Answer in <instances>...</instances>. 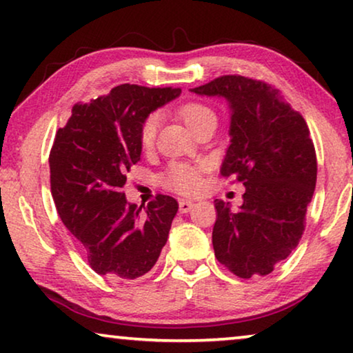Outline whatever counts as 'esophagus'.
<instances>
[{"label": "esophagus", "mask_w": 353, "mask_h": 353, "mask_svg": "<svg viewBox=\"0 0 353 353\" xmlns=\"http://www.w3.org/2000/svg\"><path fill=\"white\" fill-rule=\"evenodd\" d=\"M193 206H195V203L190 201V200H181V201H179V211H181L182 214H185V212L192 211Z\"/></svg>", "instance_id": "esophagus-1"}]
</instances>
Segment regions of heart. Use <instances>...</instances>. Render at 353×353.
I'll list each match as a JSON object with an SVG mask.
<instances>
[{"label": "heart", "mask_w": 353, "mask_h": 353, "mask_svg": "<svg viewBox=\"0 0 353 353\" xmlns=\"http://www.w3.org/2000/svg\"><path fill=\"white\" fill-rule=\"evenodd\" d=\"M179 118H182L183 123L192 129L193 132L203 125H216L217 115L210 105L203 102H183L176 108ZM158 118L157 113H150L145 120L142 121L141 131H139V141L143 148H150L155 142L157 129H158ZM201 168L188 163L174 161L161 172L160 181L166 188L172 192L182 193V195H190L200 188L201 183Z\"/></svg>", "instance_id": "1"}]
</instances>
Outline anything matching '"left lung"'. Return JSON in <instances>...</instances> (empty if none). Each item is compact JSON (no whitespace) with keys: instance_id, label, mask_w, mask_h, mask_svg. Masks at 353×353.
Returning <instances> with one entry per match:
<instances>
[{"instance_id":"left-lung-1","label":"left lung","mask_w":353,"mask_h":353,"mask_svg":"<svg viewBox=\"0 0 353 353\" xmlns=\"http://www.w3.org/2000/svg\"><path fill=\"white\" fill-rule=\"evenodd\" d=\"M192 92L227 99L232 139L221 174L246 188L238 211L214 201V254L240 278L269 275L299 245L305 228L316 183L309 128L280 91L261 79L224 75Z\"/></svg>"}]
</instances>
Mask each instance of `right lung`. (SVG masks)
<instances>
[{
  "label": "right lung",
  "instance_id": "obj_1",
  "mask_svg": "<svg viewBox=\"0 0 353 353\" xmlns=\"http://www.w3.org/2000/svg\"><path fill=\"white\" fill-rule=\"evenodd\" d=\"M179 94L181 88L120 84L107 96L75 103L56 134L49 153L54 203L99 275L136 280L166 245L177 201L157 195L142 211L126 201L123 185L141 160L142 121Z\"/></svg>",
  "mask_w": 353,
  "mask_h": 353
}]
</instances>
